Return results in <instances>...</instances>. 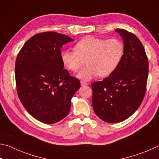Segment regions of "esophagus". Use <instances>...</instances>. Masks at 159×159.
Listing matches in <instances>:
<instances>
[{"label": "esophagus", "mask_w": 159, "mask_h": 159, "mask_svg": "<svg viewBox=\"0 0 159 159\" xmlns=\"http://www.w3.org/2000/svg\"><path fill=\"white\" fill-rule=\"evenodd\" d=\"M80 85H81L82 86H83V85H88V83L83 81V80H80Z\"/></svg>", "instance_id": "34e87169"}]
</instances>
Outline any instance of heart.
Wrapping results in <instances>:
<instances>
[{"mask_svg":"<svg viewBox=\"0 0 159 159\" xmlns=\"http://www.w3.org/2000/svg\"><path fill=\"white\" fill-rule=\"evenodd\" d=\"M74 50L62 51L61 60L64 66L74 73L81 69L86 61L88 66L78 76L89 80L97 76L104 78L114 73L122 60L124 47L116 38L106 40L88 36L75 45Z\"/></svg>","mask_w":159,"mask_h":159,"instance_id":"b5f03b06","label":"heart"}]
</instances>
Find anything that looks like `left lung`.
Segmentation results:
<instances>
[{
    "instance_id": "8db88e82",
    "label": "left lung",
    "mask_w": 159,
    "mask_h": 159,
    "mask_svg": "<svg viewBox=\"0 0 159 159\" xmlns=\"http://www.w3.org/2000/svg\"><path fill=\"white\" fill-rule=\"evenodd\" d=\"M116 31L124 41L122 60L109 77L91 85L94 111L107 123L121 122L135 112L146 93L149 74V61L139 39L125 29Z\"/></svg>"
}]
</instances>
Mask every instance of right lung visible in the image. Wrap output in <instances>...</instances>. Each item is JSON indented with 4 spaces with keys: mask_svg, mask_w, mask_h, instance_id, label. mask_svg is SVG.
Returning a JSON list of instances; mask_svg holds the SVG:
<instances>
[{
    "mask_svg": "<svg viewBox=\"0 0 159 159\" xmlns=\"http://www.w3.org/2000/svg\"><path fill=\"white\" fill-rule=\"evenodd\" d=\"M74 39L46 31L31 37L15 61V81L21 104L32 116L47 124L68 115L71 98L80 87L61 60V48Z\"/></svg>",
    "mask_w": 159,
    "mask_h": 159,
    "instance_id": "obj_1",
    "label": "right lung"
}]
</instances>
